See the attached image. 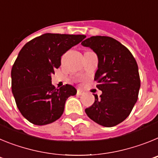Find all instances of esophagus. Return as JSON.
Returning <instances> with one entry per match:
<instances>
[{
	"label": "esophagus",
	"instance_id": "esophagus-1",
	"mask_svg": "<svg viewBox=\"0 0 158 158\" xmlns=\"http://www.w3.org/2000/svg\"><path fill=\"white\" fill-rule=\"evenodd\" d=\"M84 93H85L82 90H81V89H77V95H78V96H81Z\"/></svg>",
	"mask_w": 158,
	"mask_h": 158
}]
</instances>
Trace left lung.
<instances>
[{
    "label": "left lung",
    "instance_id": "obj_1",
    "mask_svg": "<svg viewBox=\"0 0 158 158\" xmlns=\"http://www.w3.org/2000/svg\"><path fill=\"white\" fill-rule=\"evenodd\" d=\"M81 45L98 57L94 80L102 91L99 98L94 95V103L85 113L101 126H116L127 118L138 100L141 83L136 61L126 47L108 36H92Z\"/></svg>",
    "mask_w": 158,
    "mask_h": 158
}]
</instances>
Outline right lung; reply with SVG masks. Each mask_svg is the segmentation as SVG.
Returning a JSON list of instances; mask_svg holds the SVG:
<instances>
[{
  "label": "right lung",
  "mask_w": 158,
  "mask_h": 158,
  "mask_svg": "<svg viewBox=\"0 0 158 158\" xmlns=\"http://www.w3.org/2000/svg\"><path fill=\"white\" fill-rule=\"evenodd\" d=\"M84 35L46 33L20 50L11 72L12 91L18 109L35 125H47L62 116L68 97L77 90L70 85L56 89L51 74L61 65V57L85 38Z\"/></svg>",
  "instance_id": "1"
}]
</instances>
